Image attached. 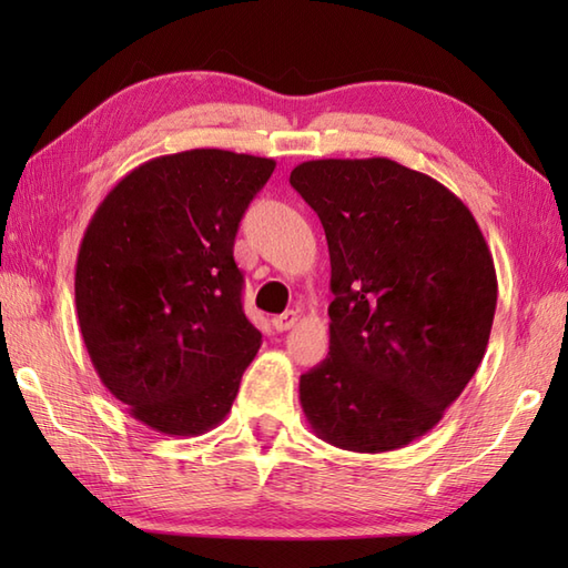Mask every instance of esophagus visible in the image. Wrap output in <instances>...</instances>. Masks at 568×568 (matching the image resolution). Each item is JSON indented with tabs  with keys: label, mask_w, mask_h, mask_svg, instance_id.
I'll return each mask as SVG.
<instances>
[{
	"label": "esophagus",
	"mask_w": 568,
	"mask_h": 568,
	"mask_svg": "<svg viewBox=\"0 0 568 568\" xmlns=\"http://www.w3.org/2000/svg\"><path fill=\"white\" fill-rule=\"evenodd\" d=\"M297 320H300L297 312H295V310H287V312H283V315L273 317V327H275L277 332H287V329L295 327Z\"/></svg>",
	"instance_id": "obj_1"
}]
</instances>
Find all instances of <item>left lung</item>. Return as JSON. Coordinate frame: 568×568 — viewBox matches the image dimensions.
Returning a JSON list of instances; mask_svg holds the SVG:
<instances>
[{"label": "left lung", "mask_w": 568, "mask_h": 568, "mask_svg": "<svg viewBox=\"0 0 568 568\" xmlns=\"http://www.w3.org/2000/svg\"><path fill=\"white\" fill-rule=\"evenodd\" d=\"M327 234L329 356L300 376L320 439L361 454L419 439L484 361L498 277L466 204L390 159L300 163Z\"/></svg>", "instance_id": "1"}]
</instances>
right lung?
<instances>
[{"instance_id":"obj_1","label":"right lung","mask_w":568,"mask_h":568,"mask_svg":"<svg viewBox=\"0 0 568 568\" xmlns=\"http://www.w3.org/2000/svg\"><path fill=\"white\" fill-rule=\"evenodd\" d=\"M273 171V159L222 149L161 155L119 180L84 229V346L106 390L155 432L197 437L220 425L261 348L234 239Z\"/></svg>"}]
</instances>
